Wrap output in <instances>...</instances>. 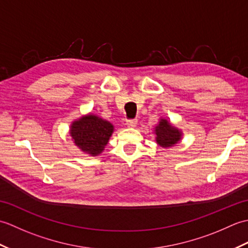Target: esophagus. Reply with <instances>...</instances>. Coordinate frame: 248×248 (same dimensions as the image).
Wrapping results in <instances>:
<instances>
[{
    "mask_svg": "<svg viewBox=\"0 0 248 248\" xmlns=\"http://www.w3.org/2000/svg\"><path fill=\"white\" fill-rule=\"evenodd\" d=\"M127 124L129 128H134V127H136V124H138V120H136V119L127 120V124Z\"/></svg>",
    "mask_w": 248,
    "mask_h": 248,
    "instance_id": "34e87169",
    "label": "esophagus"
}]
</instances>
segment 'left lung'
<instances>
[{"instance_id":"8db88e82","label":"left lung","mask_w":248,"mask_h":248,"mask_svg":"<svg viewBox=\"0 0 248 248\" xmlns=\"http://www.w3.org/2000/svg\"><path fill=\"white\" fill-rule=\"evenodd\" d=\"M155 134L156 135L155 141L163 148H170L175 146L182 139L181 130L173 127L165 118H161L159 124L155 125Z\"/></svg>"}]
</instances>
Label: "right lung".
I'll use <instances>...</instances> for the list:
<instances>
[{"label": "right lung", "mask_w": 248, "mask_h": 248, "mask_svg": "<svg viewBox=\"0 0 248 248\" xmlns=\"http://www.w3.org/2000/svg\"><path fill=\"white\" fill-rule=\"evenodd\" d=\"M114 132V125L93 114L82 116L70 125L73 143L85 154L96 156L104 150Z\"/></svg>", "instance_id": "obj_1"}]
</instances>
